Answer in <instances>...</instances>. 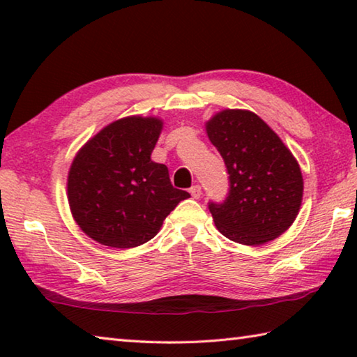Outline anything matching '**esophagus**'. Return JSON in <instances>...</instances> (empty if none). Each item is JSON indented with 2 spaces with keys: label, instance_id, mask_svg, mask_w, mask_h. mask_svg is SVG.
<instances>
[{
  "label": "esophagus",
  "instance_id": "34e87169",
  "mask_svg": "<svg viewBox=\"0 0 357 357\" xmlns=\"http://www.w3.org/2000/svg\"><path fill=\"white\" fill-rule=\"evenodd\" d=\"M189 192H190L192 198H195V200H198V198L202 197V187L200 185H192Z\"/></svg>",
  "mask_w": 357,
  "mask_h": 357
}]
</instances>
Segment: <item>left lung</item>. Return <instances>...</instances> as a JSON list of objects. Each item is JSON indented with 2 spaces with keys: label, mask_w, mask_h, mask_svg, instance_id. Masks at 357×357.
<instances>
[{
  "label": "left lung",
  "mask_w": 357,
  "mask_h": 357,
  "mask_svg": "<svg viewBox=\"0 0 357 357\" xmlns=\"http://www.w3.org/2000/svg\"><path fill=\"white\" fill-rule=\"evenodd\" d=\"M229 174L223 203L209 202L223 236L245 245L279 238L299 213L304 181L279 135L249 110H223L206 123Z\"/></svg>",
  "instance_id": "obj_1"
}]
</instances>
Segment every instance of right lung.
I'll list each match as a JSON object with an SVG mask.
<instances>
[{
	"mask_svg": "<svg viewBox=\"0 0 357 357\" xmlns=\"http://www.w3.org/2000/svg\"><path fill=\"white\" fill-rule=\"evenodd\" d=\"M162 121H114L78 151L68 176L77 225L98 243L130 249L153 239L189 192L174 189L164 164L151 160Z\"/></svg>",
	"mask_w": 357,
	"mask_h": 357,
	"instance_id": "obj_1",
	"label": "right lung"
}]
</instances>
